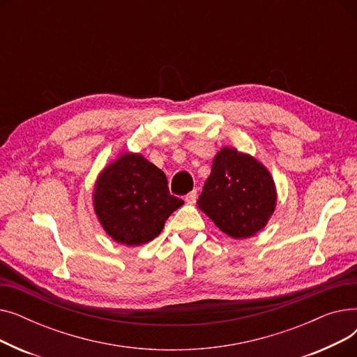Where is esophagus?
<instances>
[{"instance_id":"esophagus-1","label":"esophagus","mask_w":357,"mask_h":357,"mask_svg":"<svg viewBox=\"0 0 357 357\" xmlns=\"http://www.w3.org/2000/svg\"><path fill=\"white\" fill-rule=\"evenodd\" d=\"M185 201L188 202V204H194L197 201V191H192V192H190L188 195H186Z\"/></svg>"}]
</instances>
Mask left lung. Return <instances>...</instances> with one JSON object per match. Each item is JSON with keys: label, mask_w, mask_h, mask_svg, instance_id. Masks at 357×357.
I'll use <instances>...</instances> for the list:
<instances>
[{"label": "left lung", "mask_w": 357, "mask_h": 357, "mask_svg": "<svg viewBox=\"0 0 357 357\" xmlns=\"http://www.w3.org/2000/svg\"><path fill=\"white\" fill-rule=\"evenodd\" d=\"M278 192L268 167L249 153L224 146L197 201L198 208L227 236L243 240L264 230Z\"/></svg>", "instance_id": "1"}]
</instances>
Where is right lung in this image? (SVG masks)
Returning <instances> with one entry per match:
<instances>
[{"instance_id": "add662e5", "label": "right lung", "mask_w": 357, "mask_h": 357, "mask_svg": "<svg viewBox=\"0 0 357 357\" xmlns=\"http://www.w3.org/2000/svg\"><path fill=\"white\" fill-rule=\"evenodd\" d=\"M183 204L169 194L165 174L140 153L121 152L104 166L92 190V205L104 231L120 245L142 246L160 234Z\"/></svg>"}]
</instances>
